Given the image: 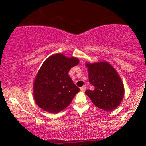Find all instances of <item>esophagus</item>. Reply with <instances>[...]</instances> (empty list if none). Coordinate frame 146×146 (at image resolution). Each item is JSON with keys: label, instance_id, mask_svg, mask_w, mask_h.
Listing matches in <instances>:
<instances>
[{"label": "esophagus", "instance_id": "34e87169", "mask_svg": "<svg viewBox=\"0 0 146 146\" xmlns=\"http://www.w3.org/2000/svg\"><path fill=\"white\" fill-rule=\"evenodd\" d=\"M86 86H85V85H84L82 87H81V88H80V90L82 92H84L85 90H86Z\"/></svg>", "mask_w": 146, "mask_h": 146}]
</instances>
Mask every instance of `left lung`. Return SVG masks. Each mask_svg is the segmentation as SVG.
I'll use <instances>...</instances> for the list:
<instances>
[{"label":"left lung","instance_id":"obj_1","mask_svg":"<svg viewBox=\"0 0 146 146\" xmlns=\"http://www.w3.org/2000/svg\"><path fill=\"white\" fill-rule=\"evenodd\" d=\"M89 82L93 90L85 93L100 109L113 110L119 106L124 95V86L116 70L106 62L86 63Z\"/></svg>","mask_w":146,"mask_h":146}]
</instances>
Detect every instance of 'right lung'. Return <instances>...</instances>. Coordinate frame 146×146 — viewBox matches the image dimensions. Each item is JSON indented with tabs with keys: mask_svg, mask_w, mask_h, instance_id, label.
Returning a JSON list of instances; mask_svg holds the SVG:
<instances>
[{
	"mask_svg": "<svg viewBox=\"0 0 146 146\" xmlns=\"http://www.w3.org/2000/svg\"><path fill=\"white\" fill-rule=\"evenodd\" d=\"M78 63V58L62 53L45 60L33 82V98L40 108L58 113L71 104L80 88L68 76V71Z\"/></svg>",
	"mask_w": 146,
	"mask_h": 146,
	"instance_id": "right-lung-1",
	"label": "right lung"
}]
</instances>
